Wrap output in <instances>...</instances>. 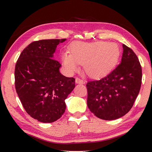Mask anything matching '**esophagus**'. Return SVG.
Here are the masks:
<instances>
[{
	"mask_svg": "<svg viewBox=\"0 0 152 152\" xmlns=\"http://www.w3.org/2000/svg\"><path fill=\"white\" fill-rule=\"evenodd\" d=\"M76 84H84V80H82L80 78H76Z\"/></svg>",
	"mask_w": 152,
	"mask_h": 152,
	"instance_id": "34e87169",
	"label": "esophagus"
}]
</instances>
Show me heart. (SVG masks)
Wrapping results in <instances>:
<instances>
[{
    "label": "heart",
    "instance_id": "obj_1",
    "mask_svg": "<svg viewBox=\"0 0 152 152\" xmlns=\"http://www.w3.org/2000/svg\"><path fill=\"white\" fill-rule=\"evenodd\" d=\"M70 53H63L61 60L70 73L77 72L79 64L91 78H99L112 70L119 56V48L114 43L96 42H76L72 45Z\"/></svg>",
    "mask_w": 152,
    "mask_h": 152
}]
</instances>
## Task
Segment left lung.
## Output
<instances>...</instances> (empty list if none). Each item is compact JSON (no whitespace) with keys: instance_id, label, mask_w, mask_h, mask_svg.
<instances>
[{"instance_id":"obj_1","label":"left lung","mask_w":152,"mask_h":152,"mask_svg":"<svg viewBox=\"0 0 152 152\" xmlns=\"http://www.w3.org/2000/svg\"><path fill=\"white\" fill-rule=\"evenodd\" d=\"M121 63L107 76L86 84L87 105L95 116L115 120L132 109L140 92L142 70L132 49L123 44Z\"/></svg>"}]
</instances>
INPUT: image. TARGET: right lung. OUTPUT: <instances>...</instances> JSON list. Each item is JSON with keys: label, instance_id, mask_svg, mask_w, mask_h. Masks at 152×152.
<instances>
[{"label": "right lung", "instance_id": "obj_1", "mask_svg": "<svg viewBox=\"0 0 152 152\" xmlns=\"http://www.w3.org/2000/svg\"><path fill=\"white\" fill-rule=\"evenodd\" d=\"M61 39L33 42L20 54L15 70L17 93L26 112L42 123H52L66 110L65 100L75 87V79L60 72L61 64L53 59Z\"/></svg>", "mask_w": 152, "mask_h": 152}]
</instances>
